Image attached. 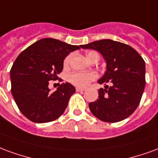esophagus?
Segmentation results:
<instances>
[{
	"mask_svg": "<svg viewBox=\"0 0 158 158\" xmlns=\"http://www.w3.org/2000/svg\"><path fill=\"white\" fill-rule=\"evenodd\" d=\"M76 90H77V92H83V91H85V88H81V87H76Z\"/></svg>",
	"mask_w": 158,
	"mask_h": 158,
	"instance_id": "obj_1",
	"label": "esophagus"
}]
</instances>
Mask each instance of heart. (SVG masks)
I'll use <instances>...</instances> for the list:
<instances>
[{"mask_svg": "<svg viewBox=\"0 0 158 158\" xmlns=\"http://www.w3.org/2000/svg\"><path fill=\"white\" fill-rule=\"evenodd\" d=\"M99 56V55L96 51H90L87 54V58L92 59L93 56ZM72 55H67L64 60V66H68L71 63ZM97 74L94 72H85V71H76L72 72L69 76V80L71 82L78 86V87H86L91 81H93L97 78Z\"/></svg>", "mask_w": 158, "mask_h": 158, "instance_id": "obj_1", "label": "heart"}]
</instances>
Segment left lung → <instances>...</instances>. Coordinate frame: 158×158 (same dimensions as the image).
<instances>
[{"instance_id":"left-lung-1","label":"left lung","mask_w":158,"mask_h":158,"mask_svg":"<svg viewBox=\"0 0 158 158\" xmlns=\"http://www.w3.org/2000/svg\"><path fill=\"white\" fill-rule=\"evenodd\" d=\"M96 49L107 63V71L99 84L111 83L100 88L98 98L89 103L95 117L104 122L116 123L131 115L140 104L146 84L143 58L131 46L111 40H102L81 45Z\"/></svg>"}]
</instances>
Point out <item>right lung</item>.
<instances>
[{
	"mask_svg": "<svg viewBox=\"0 0 158 158\" xmlns=\"http://www.w3.org/2000/svg\"><path fill=\"white\" fill-rule=\"evenodd\" d=\"M81 46L46 38L20 53L11 68V91L21 113L35 123H47L65 112L70 98L76 92L69 82L62 83L54 93L49 81L58 79L64 59Z\"/></svg>",
	"mask_w": 158,
	"mask_h": 158,
	"instance_id": "obj_1",
	"label": "right lung"
}]
</instances>
